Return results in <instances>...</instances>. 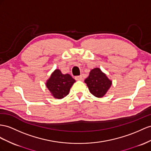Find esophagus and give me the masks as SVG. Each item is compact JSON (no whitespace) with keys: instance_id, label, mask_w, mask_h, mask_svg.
Returning a JSON list of instances; mask_svg holds the SVG:
<instances>
[{"instance_id":"1","label":"esophagus","mask_w":151,"mask_h":151,"mask_svg":"<svg viewBox=\"0 0 151 151\" xmlns=\"http://www.w3.org/2000/svg\"><path fill=\"white\" fill-rule=\"evenodd\" d=\"M75 79L76 80H82V76L80 75V76H77L75 77Z\"/></svg>"}]
</instances>
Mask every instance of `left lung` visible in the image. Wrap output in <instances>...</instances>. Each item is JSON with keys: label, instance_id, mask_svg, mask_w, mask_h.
Returning <instances> with one entry per match:
<instances>
[{"label": "left lung", "instance_id": "8db88e82", "mask_svg": "<svg viewBox=\"0 0 151 151\" xmlns=\"http://www.w3.org/2000/svg\"><path fill=\"white\" fill-rule=\"evenodd\" d=\"M84 82L91 93L97 98L103 97L111 86V81L98 68L92 69Z\"/></svg>", "mask_w": 151, "mask_h": 151}]
</instances>
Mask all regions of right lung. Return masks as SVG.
Wrapping results in <instances>:
<instances>
[{"instance_id":"add662e5","label":"right lung","mask_w":151,"mask_h":151,"mask_svg":"<svg viewBox=\"0 0 151 151\" xmlns=\"http://www.w3.org/2000/svg\"><path fill=\"white\" fill-rule=\"evenodd\" d=\"M75 82L70 75H64L59 69H55L47 80L46 86L54 98L60 99L69 94V90Z\"/></svg>"}]
</instances>
